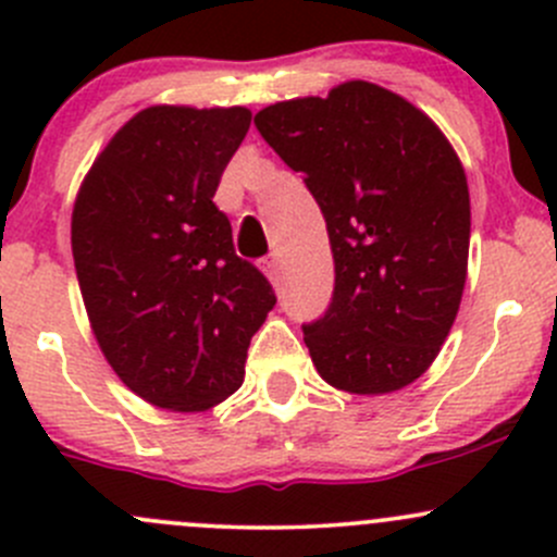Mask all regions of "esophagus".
I'll return each mask as SVG.
<instances>
[{
	"instance_id": "obj_1",
	"label": "esophagus",
	"mask_w": 557,
	"mask_h": 557,
	"mask_svg": "<svg viewBox=\"0 0 557 557\" xmlns=\"http://www.w3.org/2000/svg\"><path fill=\"white\" fill-rule=\"evenodd\" d=\"M261 272L272 280V285H280V263L277 258H263L261 261Z\"/></svg>"
}]
</instances>
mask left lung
<instances>
[{"mask_svg": "<svg viewBox=\"0 0 557 557\" xmlns=\"http://www.w3.org/2000/svg\"><path fill=\"white\" fill-rule=\"evenodd\" d=\"M261 137L318 201L334 252V296L305 325L320 377L391 393L440 356L469 263L466 172L434 121L367 81L256 115Z\"/></svg>", "mask_w": 557, "mask_h": 557, "instance_id": "1", "label": "left lung"}]
</instances>
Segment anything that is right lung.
I'll return each instance as SVG.
<instances>
[{
    "label": "right lung",
    "mask_w": 557,
    "mask_h": 557,
    "mask_svg": "<svg viewBox=\"0 0 557 557\" xmlns=\"http://www.w3.org/2000/svg\"><path fill=\"white\" fill-rule=\"evenodd\" d=\"M250 117L245 107H148L107 143L75 199L72 256L94 336L153 407L201 412L232 396L277 305L212 201Z\"/></svg>",
    "instance_id": "add662e5"
}]
</instances>
